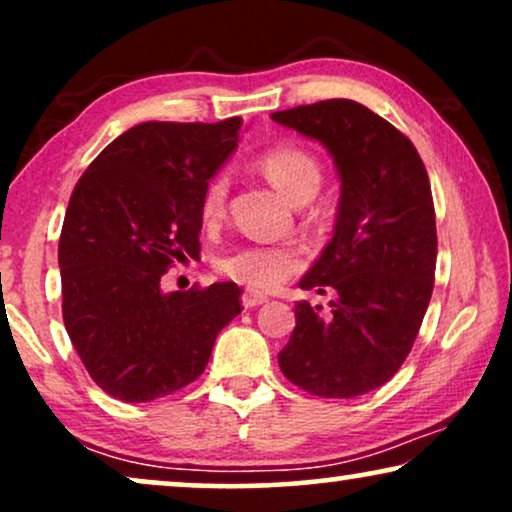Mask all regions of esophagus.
I'll return each instance as SVG.
<instances>
[{
	"instance_id": "34e87169",
	"label": "esophagus",
	"mask_w": 512,
	"mask_h": 512,
	"mask_svg": "<svg viewBox=\"0 0 512 512\" xmlns=\"http://www.w3.org/2000/svg\"><path fill=\"white\" fill-rule=\"evenodd\" d=\"M263 303H268V296H263V293H258V291H244L242 293V305L244 307H258Z\"/></svg>"
}]
</instances>
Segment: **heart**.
<instances>
[{"instance_id":"obj_1","label":"heart","mask_w":512,"mask_h":512,"mask_svg":"<svg viewBox=\"0 0 512 512\" xmlns=\"http://www.w3.org/2000/svg\"><path fill=\"white\" fill-rule=\"evenodd\" d=\"M265 177L293 202L312 198L321 184V165L310 151L298 144H277L258 160ZM228 179L216 174L207 181L200 200V214L205 223H216L226 214ZM303 263V251L293 244H244L240 249L221 256L219 270L249 289L270 291L284 284Z\"/></svg>"}]
</instances>
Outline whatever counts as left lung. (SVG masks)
<instances>
[{"mask_svg": "<svg viewBox=\"0 0 512 512\" xmlns=\"http://www.w3.org/2000/svg\"><path fill=\"white\" fill-rule=\"evenodd\" d=\"M272 121L324 144L340 177L333 237L300 279V289L331 296L328 310L300 300L279 368L312 396L368 394L408 359L431 300L429 174L403 132L354 100L275 111Z\"/></svg>", "mask_w": 512, "mask_h": 512, "instance_id": "left-lung-1", "label": "left lung"}]
</instances>
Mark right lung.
I'll use <instances>...</instances> for the list:
<instances>
[{
    "instance_id": "1",
    "label": "right lung",
    "mask_w": 512,
    "mask_h": 512,
    "mask_svg": "<svg viewBox=\"0 0 512 512\" xmlns=\"http://www.w3.org/2000/svg\"><path fill=\"white\" fill-rule=\"evenodd\" d=\"M242 118L139 123L74 186L58 263L62 319L97 387L125 403L198 380L240 307L233 282L165 293L174 261L200 256V200L240 139Z\"/></svg>"
}]
</instances>
